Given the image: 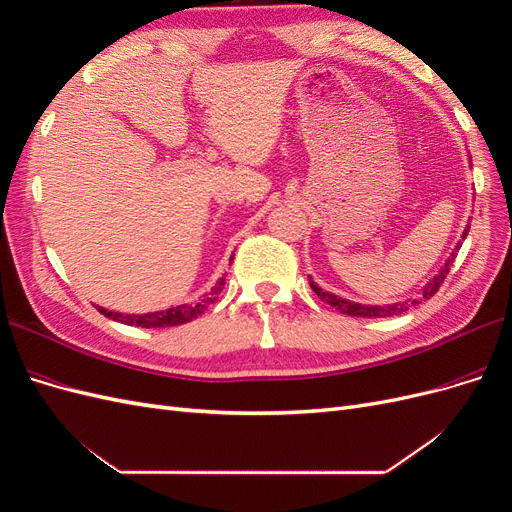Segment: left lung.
Here are the masks:
<instances>
[{"label":"left lung","mask_w":512,"mask_h":512,"mask_svg":"<svg viewBox=\"0 0 512 512\" xmlns=\"http://www.w3.org/2000/svg\"><path fill=\"white\" fill-rule=\"evenodd\" d=\"M468 230H470V226H468L466 230H463L461 239L468 237ZM459 247H461V241L457 243V247H455V252L451 254V258H448V260L444 262V267L438 271V275H433V280H429V282L423 286V290L418 292L416 299L399 301V303H391V305H363V303H354V301L337 297V294H333V292L322 290V288H320L316 282H312V280H309V286H312V290L318 294V297H320L324 303H329L331 307L337 309V312H342V314H346V316H356V318H386V316H397V314L408 312L410 307H414V305H418V303H423L425 299H431L433 294L438 292V288H440V286L444 284V280H446L448 271H451V265H453V260H455V256H457Z\"/></svg>","instance_id":"8db88e82"}]
</instances>
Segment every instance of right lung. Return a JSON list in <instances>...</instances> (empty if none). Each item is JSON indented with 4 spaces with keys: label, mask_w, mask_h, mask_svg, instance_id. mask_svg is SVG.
I'll list each match as a JSON object with an SVG mask.
<instances>
[{
    "label": "right lung",
    "mask_w": 512,
    "mask_h": 512,
    "mask_svg": "<svg viewBox=\"0 0 512 512\" xmlns=\"http://www.w3.org/2000/svg\"><path fill=\"white\" fill-rule=\"evenodd\" d=\"M232 260V258H230ZM224 286V277H220V282L215 284L207 294H203V299L196 303H183L177 307H168L162 309V312H149V314H121V312H113V309L106 307H98V312L104 314L106 318L130 324V327H141V329H164V327H179V324L192 322L194 318H198L200 314H205V309L218 299L215 294L222 292Z\"/></svg>",
    "instance_id": "right-lung-1"
}]
</instances>
